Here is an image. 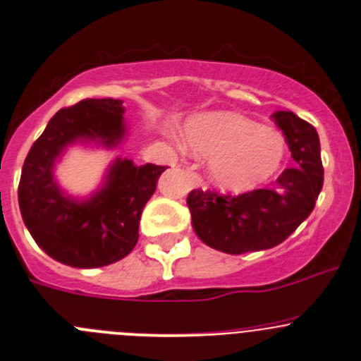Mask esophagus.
I'll list each match as a JSON object with an SVG mask.
<instances>
[{"label":"esophagus","mask_w":361,"mask_h":361,"mask_svg":"<svg viewBox=\"0 0 361 361\" xmlns=\"http://www.w3.org/2000/svg\"><path fill=\"white\" fill-rule=\"evenodd\" d=\"M188 170H189V172H191V176H192V180H195V184H196V185H200V184H201V179H200V176H197V173L195 172V170H196L195 166H189Z\"/></svg>","instance_id":"34e87169"}]
</instances>
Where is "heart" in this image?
Here are the masks:
<instances>
[{"instance_id":"heart-1","label":"heart","mask_w":361,"mask_h":361,"mask_svg":"<svg viewBox=\"0 0 361 361\" xmlns=\"http://www.w3.org/2000/svg\"><path fill=\"white\" fill-rule=\"evenodd\" d=\"M188 148L210 157V177L227 191H247L272 177L286 154L281 133L241 115L216 111L188 127Z\"/></svg>"}]
</instances>
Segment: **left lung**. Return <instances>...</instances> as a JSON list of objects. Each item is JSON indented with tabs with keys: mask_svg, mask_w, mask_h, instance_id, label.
<instances>
[{
	"mask_svg": "<svg viewBox=\"0 0 361 361\" xmlns=\"http://www.w3.org/2000/svg\"><path fill=\"white\" fill-rule=\"evenodd\" d=\"M272 118L284 133L296 165L267 188L244 195H219L210 189L189 192L192 228L213 250L228 255L269 250L286 241L315 208L324 185L319 134L293 111H275Z\"/></svg>",
	"mask_w": 361,
	"mask_h": 361,
	"instance_id": "left-lung-1",
	"label": "left lung"
}]
</instances>
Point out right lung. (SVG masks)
Returning <instances> with one entry per match:
<instances>
[{"label":"right lung","instance_id":"right-lung-1","mask_svg":"<svg viewBox=\"0 0 361 361\" xmlns=\"http://www.w3.org/2000/svg\"><path fill=\"white\" fill-rule=\"evenodd\" d=\"M123 102L82 99L61 108L30 148L18 184V204L37 246L56 262L96 269L134 250L145 204L166 166L117 158L102 188L87 200H73L56 184L53 169L67 146L96 142L115 148L126 137Z\"/></svg>","mask_w":361,"mask_h":361}]
</instances>
